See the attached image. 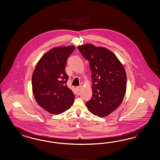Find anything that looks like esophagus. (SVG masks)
<instances>
[{"label":"esophagus","instance_id":"34e87169","mask_svg":"<svg viewBox=\"0 0 160 160\" xmlns=\"http://www.w3.org/2000/svg\"><path fill=\"white\" fill-rule=\"evenodd\" d=\"M82 86H79V87H77V91H81V89H82Z\"/></svg>","mask_w":160,"mask_h":160}]
</instances>
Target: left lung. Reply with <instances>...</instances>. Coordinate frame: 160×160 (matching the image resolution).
Returning a JSON list of instances; mask_svg holds the SVG:
<instances>
[{
  "label": "left lung",
  "mask_w": 160,
  "mask_h": 160,
  "mask_svg": "<svg viewBox=\"0 0 160 160\" xmlns=\"http://www.w3.org/2000/svg\"><path fill=\"white\" fill-rule=\"evenodd\" d=\"M78 48L89 61L91 70L92 97L86 106L92 114L105 117L116 109L123 99L127 85L123 66L104 47L87 44Z\"/></svg>",
  "instance_id": "left-lung-1"
}]
</instances>
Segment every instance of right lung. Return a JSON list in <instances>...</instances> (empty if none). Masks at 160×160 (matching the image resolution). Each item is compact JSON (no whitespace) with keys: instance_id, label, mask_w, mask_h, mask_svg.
<instances>
[{"instance_id":"right-lung-1","label":"right lung","mask_w":160,"mask_h":160,"mask_svg":"<svg viewBox=\"0 0 160 160\" xmlns=\"http://www.w3.org/2000/svg\"><path fill=\"white\" fill-rule=\"evenodd\" d=\"M75 49V46H69L48 51L32 73V92L37 103L52 114H61L73 105L75 96L67 86L68 76L65 68Z\"/></svg>"}]
</instances>
